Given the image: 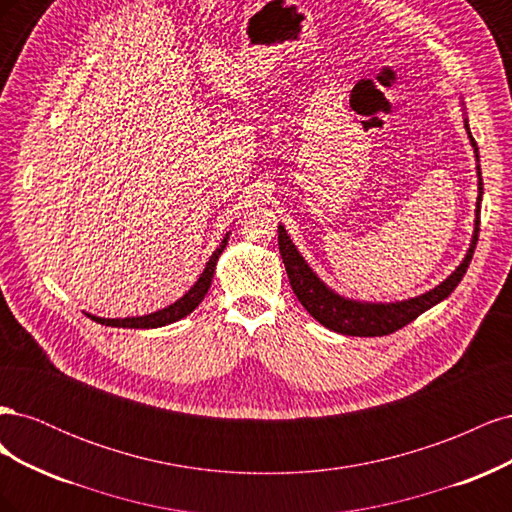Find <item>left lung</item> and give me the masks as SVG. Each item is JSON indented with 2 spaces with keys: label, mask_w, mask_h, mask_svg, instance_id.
Returning a JSON list of instances; mask_svg holds the SVG:
<instances>
[{
  "label": "left lung",
  "mask_w": 512,
  "mask_h": 512,
  "mask_svg": "<svg viewBox=\"0 0 512 512\" xmlns=\"http://www.w3.org/2000/svg\"><path fill=\"white\" fill-rule=\"evenodd\" d=\"M466 130L470 136V143L474 147V153L478 158V147L476 141L472 138V132L468 128L466 121ZM478 170V203H476V224H474V237L470 243V250L463 258L461 265L446 277V280L436 286L433 290L421 294V297H414L408 301H397V303H361V301H352L339 297L337 292L324 286L320 282V277L307 267V262L303 256L297 252V247L290 241L286 235V228L280 224L277 226V245H280V254L284 260V267L288 273L290 286L297 294V299L301 305L312 314L324 327L342 333V335H352V337H382L395 333L397 329L406 327L412 320H416L423 312H427L429 307L438 305L444 301L448 294H451L457 284L461 282V277L466 275L470 260L474 254V247L478 241V224H480V200H483V179H480V164H476Z\"/></svg>",
  "instance_id": "1"
}]
</instances>
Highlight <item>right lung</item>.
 I'll return each mask as SVG.
<instances>
[{
    "mask_svg": "<svg viewBox=\"0 0 512 512\" xmlns=\"http://www.w3.org/2000/svg\"><path fill=\"white\" fill-rule=\"evenodd\" d=\"M226 243H228V235L222 239L218 250L211 254L205 271L200 273V277H198V282L173 305L158 309V312L147 314V316H136V318H98V316H91V314H87V316L91 320L100 322V324H106V327H123V329H158V327H164V324H170V322H177V320L185 318V316L194 312L200 301L205 299V294H207V290L211 286V280H213L215 265H218V258L224 252Z\"/></svg>",
    "mask_w": 512,
    "mask_h": 512,
    "instance_id": "add662e5",
    "label": "right lung"
}]
</instances>
